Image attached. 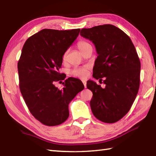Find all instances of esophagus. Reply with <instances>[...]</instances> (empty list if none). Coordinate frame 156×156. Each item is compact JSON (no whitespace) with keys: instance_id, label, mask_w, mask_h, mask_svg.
Wrapping results in <instances>:
<instances>
[{"instance_id":"esophagus-1","label":"esophagus","mask_w":156,"mask_h":156,"mask_svg":"<svg viewBox=\"0 0 156 156\" xmlns=\"http://www.w3.org/2000/svg\"><path fill=\"white\" fill-rule=\"evenodd\" d=\"M82 83H83V84H84V87H85V88L87 87V81H86V80H82Z\"/></svg>"}]
</instances>
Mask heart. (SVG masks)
Here are the masks:
<instances>
[{"mask_svg": "<svg viewBox=\"0 0 156 156\" xmlns=\"http://www.w3.org/2000/svg\"><path fill=\"white\" fill-rule=\"evenodd\" d=\"M90 45L89 44L88 42L85 41H78L77 44V47L79 50H80L82 53ZM67 53L68 52L66 51L64 53V55H63V59H64V60H65L66 58ZM88 66H85V67H82V68H76L74 69H73L72 70H71L70 74L71 75L75 76V77L85 78L88 75Z\"/></svg>", "mask_w": 156, "mask_h": 156, "instance_id": "b5f03b06", "label": "heart"}]
</instances>
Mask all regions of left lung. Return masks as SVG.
<instances>
[{"mask_svg":"<svg viewBox=\"0 0 156 156\" xmlns=\"http://www.w3.org/2000/svg\"><path fill=\"white\" fill-rule=\"evenodd\" d=\"M80 35L93 43L98 54L93 77L102 80V88L94 81L87 82L92 92L90 102L94 117L113 123L130 110L140 88L141 64L130 37L112 25L82 29Z\"/></svg>","mask_w":156,"mask_h":156,"instance_id":"8db88e82","label":"left lung"}]
</instances>
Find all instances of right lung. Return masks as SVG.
Segmentation results:
<instances>
[{
	"label": "right lung",
	"instance_id": "obj_1",
	"mask_svg": "<svg viewBox=\"0 0 156 156\" xmlns=\"http://www.w3.org/2000/svg\"><path fill=\"white\" fill-rule=\"evenodd\" d=\"M80 31L44 29L28 38L23 47L17 66L20 90L32 115L45 125L67 120L69 103L84 88L74 78L66 79L62 90L54 85L65 79L59 72L63 55Z\"/></svg>",
	"mask_w": 156,
	"mask_h": 156
}]
</instances>
